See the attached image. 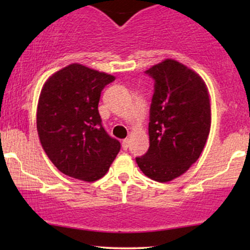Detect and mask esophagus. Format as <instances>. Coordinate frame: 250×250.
<instances>
[{
	"label": "esophagus",
	"mask_w": 250,
	"mask_h": 250,
	"mask_svg": "<svg viewBox=\"0 0 250 250\" xmlns=\"http://www.w3.org/2000/svg\"><path fill=\"white\" fill-rule=\"evenodd\" d=\"M129 147V139H125L122 141V148L127 149Z\"/></svg>",
	"instance_id": "34e87169"
}]
</instances>
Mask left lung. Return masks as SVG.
Returning <instances> with one entry per match:
<instances>
[{"instance_id": "left-lung-1", "label": "left lung", "mask_w": 250, "mask_h": 250, "mask_svg": "<svg viewBox=\"0 0 250 250\" xmlns=\"http://www.w3.org/2000/svg\"><path fill=\"white\" fill-rule=\"evenodd\" d=\"M155 80L149 149L136 157L149 179L169 182L199 160L211 125L210 95L196 71L166 59L146 71Z\"/></svg>"}]
</instances>
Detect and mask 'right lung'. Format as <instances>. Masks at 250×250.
<instances>
[{"instance_id": "add662e5", "label": "right lung", "mask_w": 250, "mask_h": 250, "mask_svg": "<svg viewBox=\"0 0 250 250\" xmlns=\"http://www.w3.org/2000/svg\"><path fill=\"white\" fill-rule=\"evenodd\" d=\"M115 76L71 63L48 77L36 111L40 142L63 174L94 182L101 179L121 145L105 133L99 114L102 89Z\"/></svg>"}]
</instances>
